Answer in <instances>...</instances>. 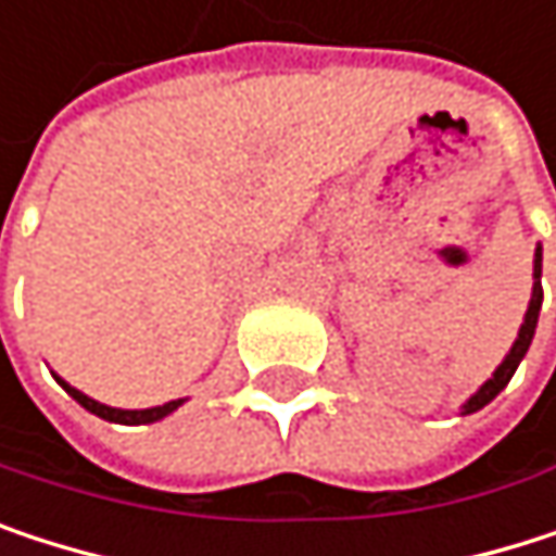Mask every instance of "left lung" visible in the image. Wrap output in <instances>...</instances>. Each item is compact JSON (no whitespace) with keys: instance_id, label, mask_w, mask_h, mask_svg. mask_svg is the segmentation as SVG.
Segmentation results:
<instances>
[{"instance_id":"8db88e82","label":"left lung","mask_w":556,"mask_h":556,"mask_svg":"<svg viewBox=\"0 0 556 556\" xmlns=\"http://www.w3.org/2000/svg\"><path fill=\"white\" fill-rule=\"evenodd\" d=\"M538 314H541V245H538V252H534V288H531V304H528V311H525V324H521V330H518V340L511 343V350H508V356L502 359V366L492 372V379L463 405V415H472V412H479V408H485L508 382H511V376H515V369H518V363L525 359V353H528V346H531V340H534V327H538Z\"/></svg>"}]
</instances>
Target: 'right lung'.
Wrapping results in <instances>:
<instances>
[{
  "label": "right lung",
  "mask_w": 556,
  "mask_h": 556,
  "mask_svg": "<svg viewBox=\"0 0 556 556\" xmlns=\"http://www.w3.org/2000/svg\"><path fill=\"white\" fill-rule=\"evenodd\" d=\"M61 386H64V392L77 402V405H84L90 415L103 417V420H113V424H154V420H161V417H167L170 412H177L180 405H184V399H177V402H167V405H157V408H141V412H123V408H110V405H100V402H93L90 395H84L80 389H74V386H67L64 379H58Z\"/></svg>",
  "instance_id": "obj_1"
}]
</instances>
